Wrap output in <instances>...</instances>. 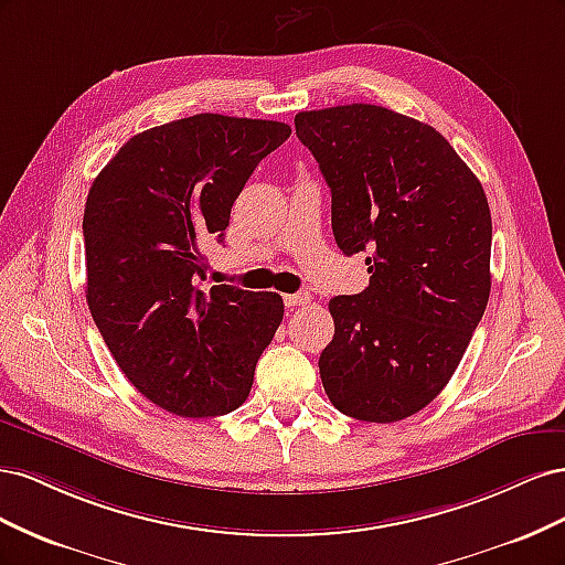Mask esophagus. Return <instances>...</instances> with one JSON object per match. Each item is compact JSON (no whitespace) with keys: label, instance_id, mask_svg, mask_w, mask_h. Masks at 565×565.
Here are the masks:
<instances>
[{"label":"esophagus","instance_id":"esophagus-1","mask_svg":"<svg viewBox=\"0 0 565 565\" xmlns=\"http://www.w3.org/2000/svg\"><path fill=\"white\" fill-rule=\"evenodd\" d=\"M311 301V297L306 292H299V295H285V306L287 309H299V306H306Z\"/></svg>","mask_w":565,"mask_h":565}]
</instances>
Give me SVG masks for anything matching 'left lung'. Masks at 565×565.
I'll use <instances>...</instances> for the list:
<instances>
[{
  "instance_id": "1",
  "label": "left lung",
  "mask_w": 565,
  "mask_h": 565,
  "mask_svg": "<svg viewBox=\"0 0 565 565\" xmlns=\"http://www.w3.org/2000/svg\"><path fill=\"white\" fill-rule=\"evenodd\" d=\"M295 127L330 185L339 249L365 252L370 273L330 301L324 393L353 419H405L446 388L488 306L483 185L434 127L382 106L303 110Z\"/></svg>"
}]
</instances>
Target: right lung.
<instances>
[{"mask_svg": "<svg viewBox=\"0 0 565 565\" xmlns=\"http://www.w3.org/2000/svg\"><path fill=\"white\" fill-rule=\"evenodd\" d=\"M292 129L214 113L146 129L94 179L84 207L87 303L115 363L179 417H216L249 396L254 367L282 322L276 292L202 289L204 247Z\"/></svg>", "mask_w": 565, "mask_h": 565, "instance_id": "1", "label": "right lung"}]
</instances>
